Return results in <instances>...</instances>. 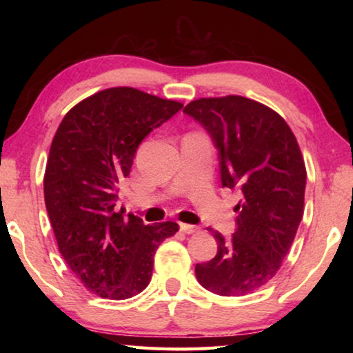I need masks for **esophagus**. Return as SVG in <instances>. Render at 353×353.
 <instances>
[{"mask_svg":"<svg viewBox=\"0 0 353 353\" xmlns=\"http://www.w3.org/2000/svg\"><path fill=\"white\" fill-rule=\"evenodd\" d=\"M181 230L183 232V234L191 235V234H196V232H199L201 229H199L198 225H191V224H185V223H182V224H181Z\"/></svg>","mask_w":353,"mask_h":353,"instance_id":"esophagus-1","label":"esophagus"}]
</instances>
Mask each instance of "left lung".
I'll return each mask as SVG.
<instances>
[{
	"label": "left lung",
	"mask_w": 353,
	"mask_h": 353,
	"mask_svg": "<svg viewBox=\"0 0 353 353\" xmlns=\"http://www.w3.org/2000/svg\"><path fill=\"white\" fill-rule=\"evenodd\" d=\"M183 112L212 135L223 187L243 193L235 234L208 229L218 252L196 265V277L214 294H249L276 276L301 224L307 182L301 148L285 119L254 99L199 98Z\"/></svg>",
	"instance_id": "obj_1"
}]
</instances>
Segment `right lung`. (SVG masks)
<instances>
[{
  "label": "right lung",
  "mask_w": 353,
  "mask_h": 353,
  "mask_svg": "<svg viewBox=\"0 0 353 353\" xmlns=\"http://www.w3.org/2000/svg\"><path fill=\"white\" fill-rule=\"evenodd\" d=\"M182 105L132 87L105 88L70 109L52 139L43 191L59 252L103 299L123 301L145 290L155 250L179 230L172 221L146 225L113 208L141 140Z\"/></svg>",
  "instance_id": "obj_1"
}]
</instances>
